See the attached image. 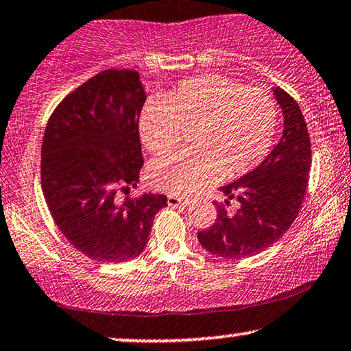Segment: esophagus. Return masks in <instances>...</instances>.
<instances>
[{
    "label": "esophagus",
    "instance_id": "1",
    "mask_svg": "<svg viewBox=\"0 0 351 351\" xmlns=\"http://www.w3.org/2000/svg\"><path fill=\"white\" fill-rule=\"evenodd\" d=\"M193 202L188 197H180L175 194H168V206L170 207H188Z\"/></svg>",
    "mask_w": 351,
    "mask_h": 351
}]
</instances>
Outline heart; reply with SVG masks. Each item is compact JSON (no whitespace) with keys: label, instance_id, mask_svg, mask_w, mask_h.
<instances>
[{"label":"heart","instance_id":"obj_1","mask_svg":"<svg viewBox=\"0 0 351 351\" xmlns=\"http://www.w3.org/2000/svg\"><path fill=\"white\" fill-rule=\"evenodd\" d=\"M275 124L274 101L259 88L219 74L188 79L162 99H150L141 112V141L155 155L170 152L191 130L193 150L154 160L150 183L188 196L220 176L245 175L267 157Z\"/></svg>","mask_w":351,"mask_h":351}]
</instances>
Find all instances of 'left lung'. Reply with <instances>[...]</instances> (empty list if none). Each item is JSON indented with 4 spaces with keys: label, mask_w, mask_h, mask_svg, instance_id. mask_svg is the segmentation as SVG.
Wrapping results in <instances>:
<instances>
[{
    "label": "left lung",
    "mask_w": 351,
    "mask_h": 351,
    "mask_svg": "<svg viewBox=\"0 0 351 351\" xmlns=\"http://www.w3.org/2000/svg\"><path fill=\"white\" fill-rule=\"evenodd\" d=\"M274 97L283 113L282 137L254 170L220 188L227 196L225 204L237 199L239 208L230 215L217 204L215 223L197 233L210 254L225 259L259 254L278 241L298 217L311 170V143L298 104L280 87H274Z\"/></svg>",
    "instance_id": "obj_1"
}]
</instances>
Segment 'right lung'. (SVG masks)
I'll return each instance as SVG.
<instances>
[{"label":"right lung","instance_id":"1","mask_svg":"<svg viewBox=\"0 0 351 351\" xmlns=\"http://www.w3.org/2000/svg\"><path fill=\"white\" fill-rule=\"evenodd\" d=\"M145 88L132 69H106L71 92L48 119L42 191L64 238L97 263L144 251L163 194L121 197L144 165L139 117Z\"/></svg>","mask_w":351,"mask_h":351}]
</instances>
